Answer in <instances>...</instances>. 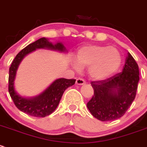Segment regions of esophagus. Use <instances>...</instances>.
<instances>
[{"label":"esophagus","mask_w":147,"mask_h":147,"mask_svg":"<svg viewBox=\"0 0 147 147\" xmlns=\"http://www.w3.org/2000/svg\"><path fill=\"white\" fill-rule=\"evenodd\" d=\"M76 84L77 85H83V84H86V81H84L83 78H78L76 79Z\"/></svg>","instance_id":"obj_1"}]
</instances>
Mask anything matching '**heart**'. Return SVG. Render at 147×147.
Listing matches in <instances>:
<instances>
[{
  "label": "heart",
  "instance_id": "heart-1",
  "mask_svg": "<svg viewBox=\"0 0 147 147\" xmlns=\"http://www.w3.org/2000/svg\"><path fill=\"white\" fill-rule=\"evenodd\" d=\"M122 59L119 50L112 46L86 45L80 48L76 53L74 66L88 67L90 76L101 81L109 78L117 71Z\"/></svg>",
  "mask_w": 147,
  "mask_h": 147
}]
</instances>
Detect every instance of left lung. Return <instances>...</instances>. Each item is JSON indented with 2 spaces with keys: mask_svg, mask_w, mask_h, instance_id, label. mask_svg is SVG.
<instances>
[{
  "mask_svg": "<svg viewBox=\"0 0 147 147\" xmlns=\"http://www.w3.org/2000/svg\"><path fill=\"white\" fill-rule=\"evenodd\" d=\"M139 81V66L128 52L122 72L91 82L94 94L87 103V108L95 118L102 121L123 117L134 100Z\"/></svg>",
  "mask_w": 147,
  "mask_h": 147,
  "instance_id": "obj_1",
  "label": "left lung"
}]
</instances>
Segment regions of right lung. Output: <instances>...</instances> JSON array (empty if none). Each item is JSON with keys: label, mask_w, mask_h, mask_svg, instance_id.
<instances>
[{"label": "right lung", "mask_w": 147, "mask_h": 147, "mask_svg": "<svg viewBox=\"0 0 147 147\" xmlns=\"http://www.w3.org/2000/svg\"><path fill=\"white\" fill-rule=\"evenodd\" d=\"M40 49L55 51L60 53L68 52L62 42L57 41L56 43H53L49 41V38L45 37L39 38L33 43L28 45L16 55L11 63L8 77V91L16 107L20 111L32 117H45L50 115L55 111L65 90L69 86L74 85L76 80L63 78H58L43 92L36 96L25 97L20 95L16 91L14 85L18 66L25 56L35 51L36 49Z\"/></svg>", "instance_id": "right-lung-1"}]
</instances>
